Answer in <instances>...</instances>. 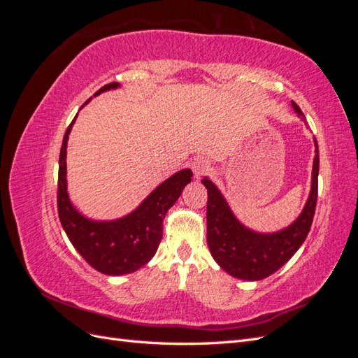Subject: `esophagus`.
<instances>
[{"label": "esophagus", "instance_id": "1", "mask_svg": "<svg viewBox=\"0 0 358 358\" xmlns=\"http://www.w3.org/2000/svg\"><path fill=\"white\" fill-rule=\"evenodd\" d=\"M209 170H210V164H209L208 159H204V158L194 159V162H192L194 178L200 179L203 175H206V173H209Z\"/></svg>", "mask_w": 358, "mask_h": 358}]
</instances>
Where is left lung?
Here are the masks:
<instances>
[{
	"mask_svg": "<svg viewBox=\"0 0 358 358\" xmlns=\"http://www.w3.org/2000/svg\"><path fill=\"white\" fill-rule=\"evenodd\" d=\"M297 115L305 121V115L300 107L291 103ZM315 140V138H313ZM318 169L320 155L315 140V158L312 169V187L309 199L299 218L287 229L276 233H257L246 229L237 221L230 206L215 183L204 178L203 185L208 189V245L216 263L227 273L245 279L259 280L282 267L288 259L297 252L308 237L310 225L315 215L318 199Z\"/></svg>",
	"mask_w": 358,
	"mask_h": 358,
	"instance_id": "obj_1",
	"label": "left lung"
}]
</instances>
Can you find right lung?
<instances>
[{
    "label": "right lung",
    "mask_w": 358,
    "mask_h": 358,
    "mask_svg": "<svg viewBox=\"0 0 358 358\" xmlns=\"http://www.w3.org/2000/svg\"><path fill=\"white\" fill-rule=\"evenodd\" d=\"M119 83L104 85L94 95L117 88ZM91 100V99H90ZM90 100L86 103H90ZM85 103V104H86ZM83 107V106H82ZM76 117L64 134L58 170V215L64 231L86 263L110 276L133 273L145 266L157 252L162 239V221L176 203L187 183L189 169L175 173L143 200L136 210L115 221H92L78 212L67 192V142Z\"/></svg>",
    "instance_id": "right-lung-1"
}]
</instances>
